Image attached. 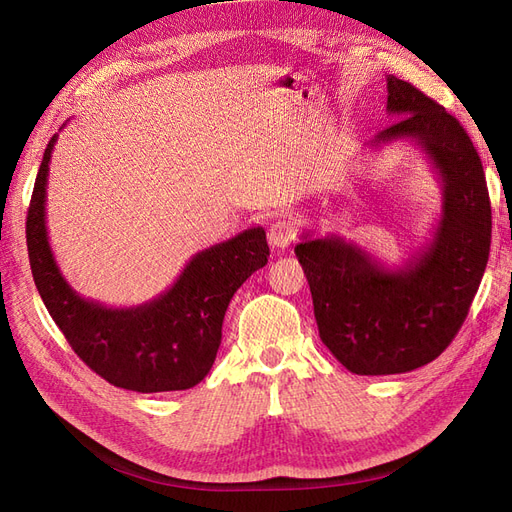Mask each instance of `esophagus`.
<instances>
[{"instance_id": "esophagus-1", "label": "esophagus", "mask_w": 512, "mask_h": 512, "mask_svg": "<svg viewBox=\"0 0 512 512\" xmlns=\"http://www.w3.org/2000/svg\"><path fill=\"white\" fill-rule=\"evenodd\" d=\"M267 237H269L271 247H275V250H286V247H290L294 243V239H297V222H294L292 218L275 220L269 226Z\"/></svg>"}]
</instances>
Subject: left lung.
Wrapping results in <instances>:
<instances>
[{"label":"left lung","mask_w":512,"mask_h":512,"mask_svg":"<svg viewBox=\"0 0 512 512\" xmlns=\"http://www.w3.org/2000/svg\"><path fill=\"white\" fill-rule=\"evenodd\" d=\"M386 113L399 121L371 147L410 141L442 183V218L404 267L389 269L342 237L305 232L294 247L312 290L322 344L352 374L389 376L423 367L466 320L491 245L483 162L461 123L414 85L386 76Z\"/></svg>","instance_id":"1"}]
</instances>
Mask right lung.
Masks as SVG:
<instances>
[{
    "instance_id": "right-lung-1",
    "label": "right lung",
    "mask_w": 512,
    "mask_h": 512,
    "mask_svg": "<svg viewBox=\"0 0 512 512\" xmlns=\"http://www.w3.org/2000/svg\"><path fill=\"white\" fill-rule=\"evenodd\" d=\"M57 134L44 149L27 211V252L51 318L81 361L113 386L136 393L185 391L203 380L222 344V322L241 284L267 265L265 228L254 226L192 256L160 297L106 307L61 275L46 235V181Z\"/></svg>"
}]
</instances>
